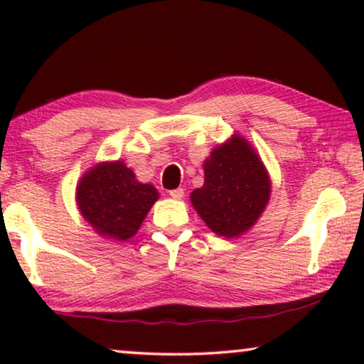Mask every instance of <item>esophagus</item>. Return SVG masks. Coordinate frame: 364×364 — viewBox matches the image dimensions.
<instances>
[{
    "mask_svg": "<svg viewBox=\"0 0 364 364\" xmlns=\"http://www.w3.org/2000/svg\"><path fill=\"white\" fill-rule=\"evenodd\" d=\"M168 193H171L172 198H177V200H182L183 198V188H181V187L173 188V191H171Z\"/></svg>",
    "mask_w": 364,
    "mask_h": 364,
    "instance_id": "34e87169",
    "label": "esophagus"
}]
</instances>
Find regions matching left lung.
<instances>
[{
  "instance_id": "obj_1",
  "label": "left lung",
  "mask_w": 364,
  "mask_h": 364,
  "mask_svg": "<svg viewBox=\"0 0 364 364\" xmlns=\"http://www.w3.org/2000/svg\"><path fill=\"white\" fill-rule=\"evenodd\" d=\"M205 182L191 202L213 233L240 237L255 225L270 198V177L247 139L235 134L203 162Z\"/></svg>"
}]
</instances>
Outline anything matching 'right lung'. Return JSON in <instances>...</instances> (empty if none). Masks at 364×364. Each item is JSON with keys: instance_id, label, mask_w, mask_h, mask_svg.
<instances>
[{"instance_id": "add662e5", "label": "right lung", "mask_w": 364, "mask_h": 364, "mask_svg": "<svg viewBox=\"0 0 364 364\" xmlns=\"http://www.w3.org/2000/svg\"><path fill=\"white\" fill-rule=\"evenodd\" d=\"M157 198V188L136 181L121 161L89 168L76 188L81 215L99 235L117 242L136 235Z\"/></svg>"}]
</instances>
